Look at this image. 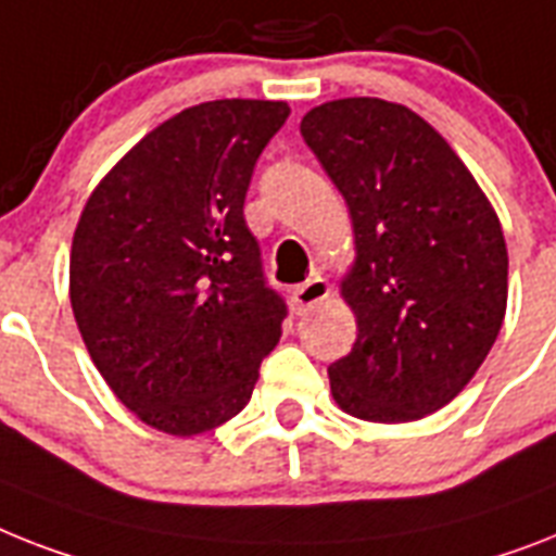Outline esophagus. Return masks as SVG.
<instances>
[{
    "instance_id": "esophagus-1",
    "label": "esophagus",
    "mask_w": 556,
    "mask_h": 556,
    "mask_svg": "<svg viewBox=\"0 0 556 556\" xmlns=\"http://www.w3.org/2000/svg\"><path fill=\"white\" fill-rule=\"evenodd\" d=\"M328 296H331V286H328L319 274H314L308 282H302V286L293 288L291 302L293 308H296V314H302V311L314 308V305H319V302L328 300Z\"/></svg>"
}]
</instances>
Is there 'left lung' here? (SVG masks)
I'll return each mask as SVG.
<instances>
[{
	"label": "left lung",
	"mask_w": 556,
	"mask_h": 556,
	"mask_svg": "<svg viewBox=\"0 0 556 556\" xmlns=\"http://www.w3.org/2000/svg\"><path fill=\"white\" fill-rule=\"evenodd\" d=\"M300 134L349 202L356 314L331 394L368 422L448 405L497 340L508 300L503 228L480 185L422 116L386 99L325 102Z\"/></svg>",
	"instance_id": "8db88e82"
}]
</instances>
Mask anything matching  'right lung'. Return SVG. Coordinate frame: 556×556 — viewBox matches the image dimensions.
I'll return each mask as SVG.
<instances>
[{
  "instance_id": "obj_1",
  "label": "right lung",
  "mask_w": 556,
  "mask_h": 556,
  "mask_svg": "<svg viewBox=\"0 0 556 556\" xmlns=\"http://www.w3.org/2000/svg\"><path fill=\"white\" fill-rule=\"evenodd\" d=\"M288 114L263 99L185 108L116 162L79 216V333L122 405L165 434L237 417L282 337L288 305L242 207Z\"/></svg>"
}]
</instances>
